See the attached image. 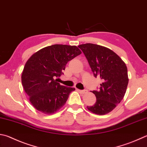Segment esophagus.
I'll return each instance as SVG.
<instances>
[{
	"instance_id": "obj_1",
	"label": "esophagus",
	"mask_w": 147,
	"mask_h": 147,
	"mask_svg": "<svg viewBox=\"0 0 147 147\" xmlns=\"http://www.w3.org/2000/svg\"><path fill=\"white\" fill-rule=\"evenodd\" d=\"M78 91L80 93V94H85L87 92V90H78Z\"/></svg>"
}]
</instances>
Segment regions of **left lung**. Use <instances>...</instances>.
<instances>
[{
    "label": "left lung",
    "mask_w": 147,
    "mask_h": 147,
    "mask_svg": "<svg viewBox=\"0 0 147 147\" xmlns=\"http://www.w3.org/2000/svg\"><path fill=\"white\" fill-rule=\"evenodd\" d=\"M86 57L94 77L102 81L98 90L92 92L96 101L88 110L99 115L108 114L123 98L127 88V67L118 55L107 47L93 44L78 46Z\"/></svg>",
    "instance_id": "1"
}]
</instances>
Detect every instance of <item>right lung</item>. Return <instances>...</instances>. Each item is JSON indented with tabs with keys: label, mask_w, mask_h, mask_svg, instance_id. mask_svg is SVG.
<instances>
[{
	"label": "right lung",
	"mask_w": 147,
	"mask_h": 147,
	"mask_svg": "<svg viewBox=\"0 0 147 147\" xmlns=\"http://www.w3.org/2000/svg\"><path fill=\"white\" fill-rule=\"evenodd\" d=\"M76 46L55 44L42 48L29 58L22 73V84L31 105L46 114L56 113L65 105L75 89L61 85L57 78L69 61L80 55Z\"/></svg>",
	"instance_id": "1"
}]
</instances>
